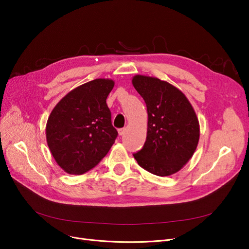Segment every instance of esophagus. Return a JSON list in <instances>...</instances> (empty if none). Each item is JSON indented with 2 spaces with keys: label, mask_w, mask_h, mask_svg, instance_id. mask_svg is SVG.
Returning <instances> with one entry per match:
<instances>
[{
  "label": "esophagus",
  "mask_w": 249,
  "mask_h": 249,
  "mask_svg": "<svg viewBox=\"0 0 249 249\" xmlns=\"http://www.w3.org/2000/svg\"><path fill=\"white\" fill-rule=\"evenodd\" d=\"M125 131H126V128H120L119 130H118V132H119V135H124V133H125Z\"/></svg>",
  "instance_id": "1"
}]
</instances>
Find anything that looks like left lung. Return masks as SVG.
I'll use <instances>...</instances> for the list:
<instances>
[{"label":"left lung","mask_w":249,"mask_h":249,"mask_svg":"<svg viewBox=\"0 0 249 249\" xmlns=\"http://www.w3.org/2000/svg\"><path fill=\"white\" fill-rule=\"evenodd\" d=\"M132 84L144 100L148 114L146 141L133 154L134 159L155 176L174 175L191 160L198 146L197 115L187 97L167 82L137 74Z\"/></svg>","instance_id":"obj_1"}]
</instances>
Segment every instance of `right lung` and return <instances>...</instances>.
Returning a JSON list of instances; mask_svg holds the SVG:
<instances>
[{"label":"right lung","mask_w":249,"mask_h":249,"mask_svg":"<svg viewBox=\"0 0 249 249\" xmlns=\"http://www.w3.org/2000/svg\"><path fill=\"white\" fill-rule=\"evenodd\" d=\"M114 81L97 78L71 90L50 113L46 140L57 164L70 175H83L109 152L118 136L107 97Z\"/></svg>","instance_id":"1"}]
</instances>
